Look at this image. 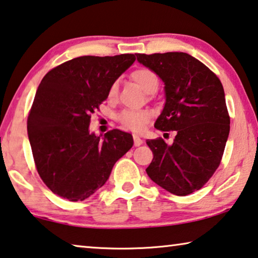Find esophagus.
Segmentation results:
<instances>
[{
  "mask_svg": "<svg viewBox=\"0 0 258 258\" xmlns=\"http://www.w3.org/2000/svg\"><path fill=\"white\" fill-rule=\"evenodd\" d=\"M133 140H134V146L136 147H139L144 144V140H142V139L138 136H133Z\"/></svg>",
  "mask_w": 258,
  "mask_h": 258,
  "instance_id": "obj_1",
  "label": "esophagus"
}]
</instances>
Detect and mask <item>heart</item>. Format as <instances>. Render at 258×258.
<instances>
[{"label":"heart","instance_id":"heart-1","mask_svg":"<svg viewBox=\"0 0 258 258\" xmlns=\"http://www.w3.org/2000/svg\"><path fill=\"white\" fill-rule=\"evenodd\" d=\"M131 79L136 83L141 91L147 94H153L158 89L159 78L156 72L150 70L148 68H141L131 73ZM118 92V84L113 83L109 88V96L114 97ZM150 119V113L146 110H132L125 109L118 114V121L124 126L134 132L144 130L145 126L148 124Z\"/></svg>","mask_w":258,"mask_h":258}]
</instances>
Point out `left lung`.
I'll use <instances>...</instances> for the list:
<instances>
[{
	"instance_id": "8db88e82",
	"label": "left lung",
	"mask_w": 258,
	"mask_h": 258,
	"mask_svg": "<svg viewBox=\"0 0 258 258\" xmlns=\"http://www.w3.org/2000/svg\"><path fill=\"white\" fill-rule=\"evenodd\" d=\"M137 57L165 84L166 102L155 127L177 131L171 146L162 138L147 140L154 155L147 174L174 195L191 194L209 181L223 158L230 133L223 85L209 68L186 52Z\"/></svg>"
}]
</instances>
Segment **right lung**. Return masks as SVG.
I'll use <instances>...</instances> for the list:
<instances>
[{
    "label": "right lung",
    "mask_w": 258,
    "mask_h": 258,
    "mask_svg": "<svg viewBox=\"0 0 258 258\" xmlns=\"http://www.w3.org/2000/svg\"><path fill=\"white\" fill-rule=\"evenodd\" d=\"M136 55L81 56L51 69L41 80L27 118L36 171L52 193L84 201L108 180L133 138L111 130L103 140L88 131L91 114Z\"/></svg>",
    "instance_id": "obj_1"
}]
</instances>
